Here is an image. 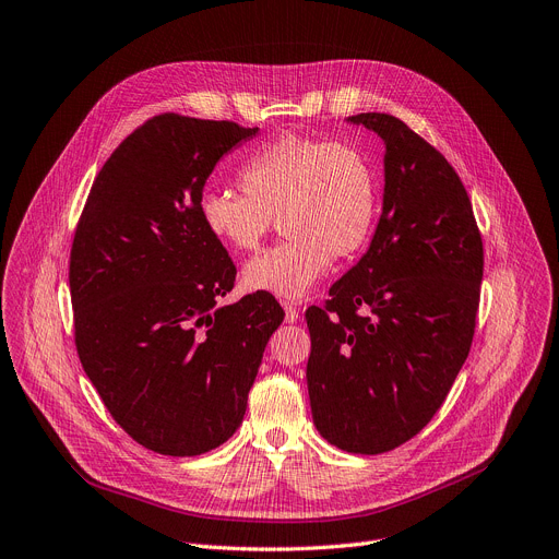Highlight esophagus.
Instances as JSON below:
<instances>
[{
	"label": "esophagus",
	"mask_w": 559,
	"mask_h": 559,
	"mask_svg": "<svg viewBox=\"0 0 559 559\" xmlns=\"http://www.w3.org/2000/svg\"><path fill=\"white\" fill-rule=\"evenodd\" d=\"M283 308H285V322L293 324L299 320V306L295 301H283Z\"/></svg>",
	"instance_id": "1"
}]
</instances>
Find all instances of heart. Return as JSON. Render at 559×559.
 <instances>
[{"label": "heart", "mask_w": 559, "mask_h": 559, "mask_svg": "<svg viewBox=\"0 0 559 559\" xmlns=\"http://www.w3.org/2000/svg\"><path fill=\"white\" fill-rule=\"evenodd\" d=\"M245 193L207 189L203 228L224 247L255 251L281 219L278 247L245 266V283L278 297H304L333 262L358 255L379 216L372 159L345 141L287 134L262 145L237 174Z\"/></svg>", "instance_id": "heart-1"}]
</instances>
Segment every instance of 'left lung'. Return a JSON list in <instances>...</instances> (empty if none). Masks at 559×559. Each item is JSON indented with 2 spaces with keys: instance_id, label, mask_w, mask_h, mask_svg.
<instances>
[{
  "instance_id": "8db88e82",
  "label": "left lung",
  "mask_w": 559,
  "mask_h": 559,
  "mask_svg": "<svg viewBox=\"0 0 559 559\" xmlns=\"http://www.w3.org/2000/svg\"><path fill=\"white\" fill-rule=\"evenodd\" d=\"M349 120L385 143L383 212L368 253L306 310V377L324 439L381 454L433 418L464 366L484 247L464 182L429 141L391 114Z\"/></svg>"
}]
</instances>
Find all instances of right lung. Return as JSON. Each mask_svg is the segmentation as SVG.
I'll list each match as a JSON object with an SVG mask.
<instances>
[{"label": "right lung", "mask_w": 559, "mask_h": 559, "mask_svg": "<svg viewBox=\"0 0 559 559\" xmlns=\"http://www.w3.org/2000/svg\"><path fill=\"white\" fill-rule=\"evenodd\" d=\"M258 128L159 114L95 176L68 281L82 368L111 418L157 454L197 456L245 420L266 340L270 293L222 306L235 264L201 224L205 180Z\"/></svg>", "instance_id": "add662e5"}]
</instances>
